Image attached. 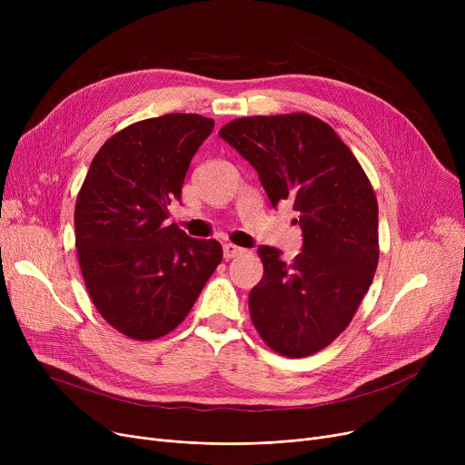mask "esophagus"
Here are the masks:
<instances>
[{
  "label": "esophagus",
  "mask_w": 465,
  "mask_h": 465,
  "mask_svg": "<svg viewBox=\"0 0 465 465\" xmlns=\"http://www.w3.org/2000/svg\"><path fill=\"white\" fill-rule=\"evenodd\" d=\"M242 254H245V249L233 245V242H226V245H224V258L226 260L237 258V256H242Z\"/></svg>",
  "instance_id": "1"
}]
</instances>
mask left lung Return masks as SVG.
Returning <instances> with one entry per match:
<instances>
[{"label":"left lung","instance_id":"obj_1","mask_svg":"<svg viewBox=\"0 0 465 465\" xmlns=\"http://www.w3.org/2000/svg\"><path fill=\"white\" fill-rule=\"evenodd\" d=\"M218 135L251 162L272 205L292 203L303 232L290 263L260 247L263 277L251 290V321L272 351L303 358L343 333L379 263L373 186L330 124L307 113L242 116Z\"/></svg>","mask_w":465,"mask_h":465}]
</instances>
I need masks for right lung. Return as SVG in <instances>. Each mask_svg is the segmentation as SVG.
<instances>
[{
	"instance_id": "1",
	"label": "right lung",
	"mask_w": 465,
	"mask_h": 465,
	"mask_svg": "<svg viewBox=\"0 0 465 465\" xmlns=\"http://www.w3.org/2000/svg\"><path fill=\"white\" fill-rule=\"evenodd\" d=\"M214 120L169 113L109 137L75 203V247L92 303L116 331L153 341L188 316L223 247L167 226L190 160Z\"/></svg>"
}]
</instances>
